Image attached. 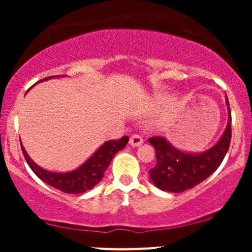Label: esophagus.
Returning a JSON list of instances; mask_svg holds the SVG:
<instances>
[{"instance_id": "esophagus-1", "label": "esophagus", "mask_w": 252, "mask_h": 252, "mask_svg": "<svg viewBox=\"0 0 252 252\" xmlns=\"http://www.w3.org/2000/svg\"><path fill=\"white\" fill-rule=\"evenodd\" d=\"M129 143L131 144L132 147H138L143 143V138L141 137L140 135H132L131 137H130Z\"/></svg>"}]
</instances>
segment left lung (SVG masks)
<instances>
[{
  "mask_svg": "<svg viewBox=\"0 0 252 252\" xmlns=\"http://www.w3.org/2000/svg\"><path fill=\"white\" fill-rule=\"evenodd\" d=\"M226 105V129L220 140L206 152L185 153L172 146L167 138L158 136L149 138L156 154V166L149 170V174L158 189L172 193L184 192L206 180L220 166L231 142V111L227 98Z\"/></svg>",
  "mask_w": 252,
  "mask_h": 252,
  "instance_id": "left-lung-1",
  "label": "left lung"
}]
</instances>
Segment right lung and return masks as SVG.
Wrapping results in <instances>:
<instances>
[{
	"label": "right lung",
	"mask_w": 252,
	"mask_h": 252,
	"mask_svg": "<svg viewBox=\"0 0 252 252\" xmlns=\"http://www.w3.org/2000/svg\"><path fill=\"white\" fill-rule=\"evenodd\" d=\"M63 76H52L47 77L45 79L39 80V82H43V80H48L51 78H58ZM37 82V83H39ZM129 137L128 136H123L120 140H111L106 141L102 146L98 148L94 154L86 160L82 166L78 167L77 169L72 170V172L67 173H56L50 172L41 168L40 166L34 162L27 154L24 146L21 143V149L24 153V156L27 161L28 166L35 173V175L39 179H41L43 182L48 184L50 186L54 187V189L62 190L63 193H68V194H80V193L86 192V190L91 189L103 179L104 172L109 167L110 162H111L112 158L116 155V153L123 149L124 147L128 143Z\"/></svg>",
	"instance_id": "obj_1"
}]
</instances>
